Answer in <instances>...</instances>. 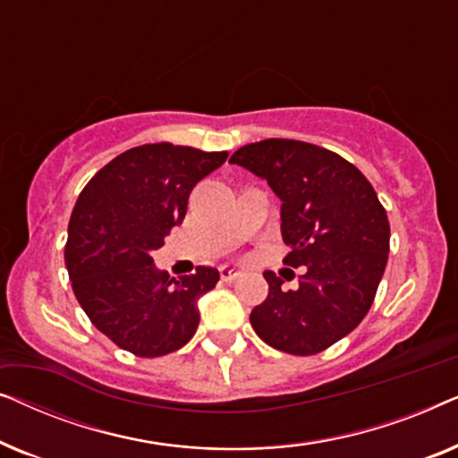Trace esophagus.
Wrapping results in <instances>:
<instances>
[{"instance_id": "1", "label": "esophagus", "mask_w": 458, "mask_h": 458, "mask_svg": "<svg viewBox=\"0 0 458 458\" xmlns=\"http://www.w3.org/2000/svg\"><path fill=\"white\" fill-rule=\"evenodd\" d=\"M242 277V271L240 268H233V267H221V279L223 281H235Z\"/></svg>"}]
</instances>
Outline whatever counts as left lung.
<instances>
[{"instance_id": "1", "label": "left lung", "mask_w": 458, "mask_h": 458, "mask_svg": "<svg viewBox=\"0 0 458 458\" xmlns=\"http://www.w3.org/2000/svg\"><path fill=\"white\" fill-rule=\"evenodd\" d=\"M267 179L281 199L284 265L306 271L284 292L265 273L268 296L250 315L262 342L312 356L359 327L371 309L390 252V221L373 185L340 154L296 140H262L229 158Z\"/></svg>"}]
</instances>
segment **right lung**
Listing matches in <instances>:
<instances>
[{"label": "right lung", "mask_w": 458, "mask_h": 458, "mask_svg": "<svg viewBox=\"0 0 458 458\" xmlns=\"http://www.w3.org/2000/svg\"><path fill=\"white\" fill-rule=\"evenodd\" d=\"M227 156L146 143L110 160L81 191L68 223L66 268L81 309L118 348L156 359L196 334L198 298L216 285L218 271L198 267L177 281L154 267L152 252L183 223L198 181Z\"/></svg>", "instance_id": "add662e5"}]
</instances>
